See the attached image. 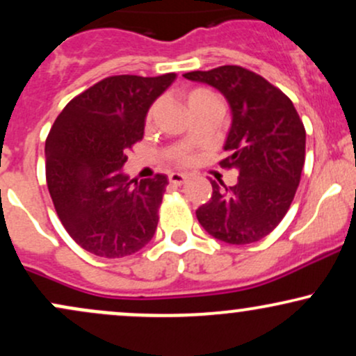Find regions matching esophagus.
Instances as JSON below:
<instances>
[{
	"label": "esophagus",
	"mask_w": 356,
	"mask_h": 356,
	"mask_svg": "<svg viewBox=\"0 0 356 356\" xmlns=\"http://www.w3.org/2000/svg\"><path fill=\"white\" fill-rule=\"evenodd\" d=\"M187 181V175L186 174H179V172H172L169 174V182L174 184V186H182L184 182Z\"/></svg>",
	"instance_id": "obj_1"
}]
</instances>
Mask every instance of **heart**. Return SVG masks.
I'll return each mask as SVG.
<instances>
[{"instance_id": "heart-1", "label": "heart", "mask_w": 356, "mask_h": 356, "mask_svg": "<svg viewBox=\"0 0 356 356\" xmlns=\"http://www.w3.org/2000/svg\"><path fill=\"white\" fill-rule=\"evenodd\" d=\"M212 99H218V97H216V93L212 92V90H209V88H194V90H191L189 93H187V105H194V104H197V102H202V100H212ZM174 161L177 162V164H187V162L191 161V157H192V154H191V150H187V149H177L174 152Z\"/></svg>"}]
</instances>
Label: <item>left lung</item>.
I'll use <instances>...</instances> for the list:
<instances>
[{
	"instance_id": "left-lung-1",
	"label": "left lung",
	"mask_w": 356,
	"mask_h": 356,
	"mask_svg": "<svg viewBox=\"0 0 356 356\" xmlns=\"http://www.w3.org/2000/svg\"><path fill=\"white\" fill-rule=\"evenodd\" d=\"M218 88L231 107V129L219 162L236 169L238 184H212L211 201L195 216L212 238L249 244L268 236L284 218L300 186L306 132L293 102L266 79L238 65L184 73Z\"/></svg>"
}]
</instances>
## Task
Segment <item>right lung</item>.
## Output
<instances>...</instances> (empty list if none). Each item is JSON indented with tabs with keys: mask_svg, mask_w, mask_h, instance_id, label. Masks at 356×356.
Masks as SVG:
<instances>
[{
	"mask_svg": "<svg viewBox=\"0 0 356 356\" xmlns=\"http://www.w3.org/2000/svg\"><path fill=\"white\" fill-rule=\"evenodd\" d=\"M175 80L115 75L67 104L44 144L47 184L56 214L76 244L124 257L154 238L167 175L140 182L122 172L127 150L144 137L150 105Z\"/></svg>",
	"mask_w": 356,
	"mask_h": 356,
	"instance_id": "right-lung-1",
	"label": "right lung"
}]
</instances>
